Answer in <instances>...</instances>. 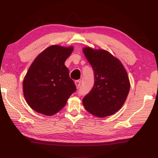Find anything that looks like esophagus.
I'll return each instance as SVG.
<instances>
[{
	"instance_id": "34e87169",
	"label": "esophagus",
	"mask_w": 158,
	"mask_h": 158,
	"mask_svg": "<svg viewBox=\"0 0 158 158\" xmlns=\"http://www.w3.org/2000/svg\"><path fill=\"white\" fill-rule=\"evenodd\" d=\"M75 85H76V88H79L80 86H81V81H75Z\"/></svg>"
}]
</instances>
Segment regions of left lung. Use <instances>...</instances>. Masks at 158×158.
Listing matches in <instances>:
<instances>
[{
	"label": "left lung",
	"instance_id": "left-lung-1",
	"mask_svg": "<svg viewBox=\"0 0 158 158\" xmlns=\"http://www.w3.org/2000/svg\"><path fill=\"white\" fill-rule=\"evenodd\" d=\"M94 71L95 83L90 92L83 98L85 108L98 118L112 115L126 100L130 81L124 66L105 50L83 49Z\"/></svg>",
	"mask_w": 158,
	"mask_h": 158
}]
</instances>
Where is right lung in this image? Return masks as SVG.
Instances as JSON below:
<instances>
[{
    "label": "right lung",
    "instance_id": "add662e5",
    "mask_svg": "<svg viewBox=\"0 0 158 158\" xmlns=\"http://www.w3.org/2000/svg\"><path fill=\"white\" fill-rule=\"evenodd\" d=\"M73 47L51 45L36 57L23 83L24 97L34 110L52 115L65 106L76 90L65 62Z\"/></svg>",
    "mask_w": 158,
    "mask_h": 158
}]
</instances>
